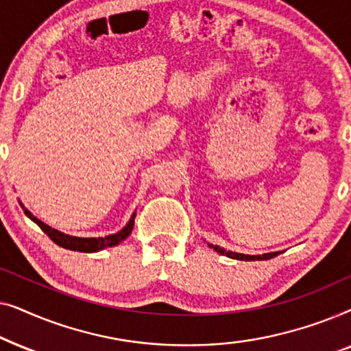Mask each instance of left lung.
<instances>
[{
    "label": "left lung",
    "mask_w": 351,
    "mask_h": 351,
    "mask_svg": "<svg viewBox=\"0 0 351 351\" xmlns=\"http://www.w3.org/2000/svg\"><path fill=\"white\" fill-rule=\"evenodd\" d=\"M209 247H213L215 252L222 254V256H227L230 258H237V261H268V258L276 257L280 252H267V254H261V256H249V254H239V252H233V251H227V249L217 246V244H208Z\"/></svg>",
    "instance_id": "1"
}]
</instances>
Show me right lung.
<instances>
[{
	"label": "right lung",
	"instance_id": "obj_1",
	"mask_svg": "<svg viewBox=\"0 0 351 351\" xmlns=\"http://www.w3.org/2000/svg\"><path fill=\"white\" fill-rule=\"evenodd\" d=\"M22 206L23 213L28 219H32L33 222H35L38 227H40L43 232H45L47 237H49L52 241H54L57 246L60 247H65V249H70V251H78V252H97V251H102L105 247H112V246H117L121 241H124L129 234H131L132 228H134V219H136V213L131 215V219H129V222L124 225V227L119 230V232L113 233V234H108V237L105 238H80V237H71V234H66V233H62L59 230L49 227V225H46L45 222H41L40 219L35 217L30 210H28L25 206L22 204V201H19Z\"/></svg>",
	"mask_w": 351,
	"mask_h": 351
}]
</instances>
